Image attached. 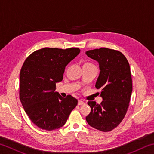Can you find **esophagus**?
<instances>
[{
    "label": "esophagus",
    "mask_w": 154,
    "mask_h": 154,
    "mask_svg": "<svg viewBox=\"0 0 154 154\" xmlns=\"http://www.w3.org/2000/svg\"><path fill=\"white\" fill-rule=\"evenodd\" d=\"M84 104H85V103L83 102V100H78V105H83Z\"/></svg>",
    "instance_id": "obj_1"
}]
</instances>
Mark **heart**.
Returning a JSON list of instances; mask_svg holds the SVG:
<instances>
[{
    "mask_svg": "<svg viewBox=\"0 0 154 154\" xmlns=\"http://www.w3.org/2000/svg\"><path fill=\"white\" fill-rule=\"evenodd\" d=\"M85 64H90V63H85Z\"/></svg>",
    "mask_w": 154,
    "mask_h": 154,
    "instance_id": "b5f03b06",
    "label": "heart"
}]
</instances>
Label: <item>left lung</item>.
Listing matches in <instances>:
<instances>
[{
	"instance_id": "left-lung-1",
	"label": "left lung",
	"mask_w": 154,
	"mask_h": 154,
	"mask_svg": "<svg viewBox=\"0 0 154 154\" xmlns=\"http://www.w3.org/2000/svg\"><path fill=\"white\" fill-rule=\"evenodd\" d=\"M85 54L99 64L100 74L96 88L100 90L103 101H88L91 112L88 124L103 132L111 131L120 124L126 115L132 91L130 65L120 51L105 48L95 49Z\"/></svg>"
}]
</instances>
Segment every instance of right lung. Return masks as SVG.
Wrapping results in <instances>:
<instances>
[{"label": "right lung", "mask_w": 154, "mask_h": 154, "mask_svg": "<svg viewBox=\"0 0 154 154\" xmlns=\"http://www.w3.org/2000/svg\"><path fill=\"white\" fill-rule=\"evenodd\" d=\"M80 53L79 48H45L26 59L20 74V99L36 126L45 130L63 126L78 101L71 95L63 98L55 92L66 65Z\"/></svg>", "instance_id": "1"}]
</instances>
